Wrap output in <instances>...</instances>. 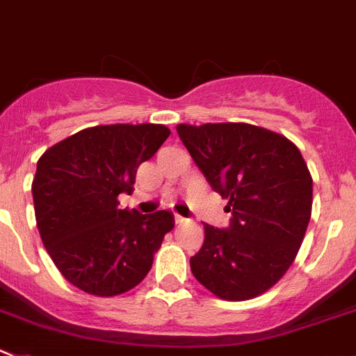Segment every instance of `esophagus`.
Listing matches in <instances>:
<instances>
[{
  "label": "esophagus",
  "instance_id": "1",
  "mask_svg": "<svg viewBox=\"0 0 356 356\" xmlns=\"http://www.w3.org/2000/svg\"><path fill=\"white\" fill-rule=\"evenodd\" d=\"M186 221H188V219L182 218V216H179V214H175V223L182 225V223H186Z\"/></svg>",
  "mask_w": 356,
  "mask_h": 356
}]
</instances>
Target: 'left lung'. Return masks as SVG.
Masks as SVG:
<instances>
[{
	"label": "left lung",
	"instance_id": "obj_1",
	"mask_svg": "<svg viewBox=\"0 0 356 356\" xmlns=\"http://www.w3.org/2000/svg\"><path fill=\"white\" fill-rule=\"evenodd\" d=\"M179 138L216 193L228 198V230L204 223L189 265L218 298L270 290L293 264L313 209V177L291 140L248 122L177 124Z\"/></svg>",
	"mask_w": 356,
	"mask_h": 356
}]
</instances>
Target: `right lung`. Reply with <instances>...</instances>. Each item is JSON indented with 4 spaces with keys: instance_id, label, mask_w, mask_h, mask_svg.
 <instances>
[{
    "instance_id": "obj_1",
    "label": "right lung",
    "mask_w": 356,
    "mask_h": 356,
    "mask_svg": "<svg viewBox=\"0 0 356 356\" xmlns=\"http://www.w3.org/2000/svg\"><path fill=\"white\" fill-rule=\"evenodd\" d=\"M165 124H102L81 129L43 152L31 191L43 245L63 277L96 297L142 283L174 228L168 211L119 209L140 163L168 138Z\"/></svg>"
}]
</instances>
